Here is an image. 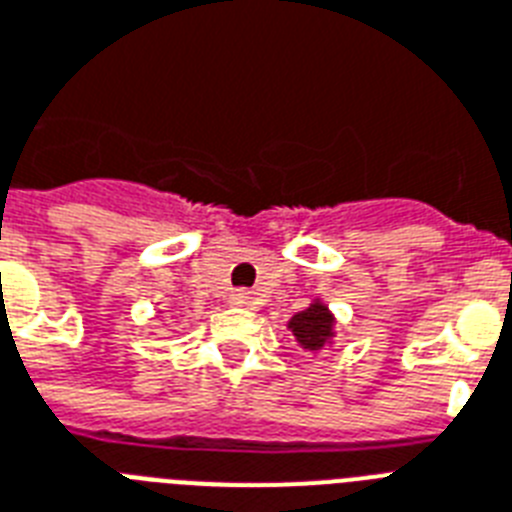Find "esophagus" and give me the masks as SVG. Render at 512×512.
Returning a JSON list of instances; mask_svg holds the SVG:
<instances>
[{
    "label": "esophagus",
    "mask_w": 512,
    "mask_h": 512,
    "mask_svg": "<svg viewBox=\"0 0 512 512\" xmlns=\"http://www.w3.org/2000/svg\"><path fill=\"white\" fill-rule=\"evenodd\" d=\"M255 302V297H252V292H247V289H239V292L231 294V305L236 307H249Z\"/></svg>",
    "instance_id": "1"
}]
</instances>
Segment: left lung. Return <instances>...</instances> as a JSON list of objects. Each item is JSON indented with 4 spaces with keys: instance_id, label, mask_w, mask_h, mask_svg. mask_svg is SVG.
<instances>
[{
    "instance_id": "left-lung-1",
    "label": "left lung",
    "mask_w": 512,
    "mask_h": 512,
    "mask_svg": "<svg viewBox=\"0 0 512 512\" xmlns=\"http://www.w3.org/2000/svg\"><path fill=\"white\" fill-rule=\"evenodd\" d=\"M334 326V313L328 310V305H323L321 299H315V302H310V307H305L302 313L289 318V331L294 334L299 347L307 352L326 350L328 344L334 342Z\"/></svg>"
}]
</instances>
